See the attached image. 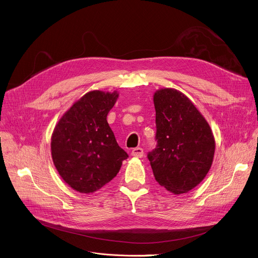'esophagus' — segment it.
I'll list each match as a JSON object with an SVG mask.
<instances>
[{
  "mask_svg": "<svg viewBox=\"0 0 258 258\" xmlns=\"http://www.w3.org/2000/svg\"><path fill=\"white\" fill-rule=\"evenodd\" d=\"M132 155H133L134 157L141 158V157H143V155H144V151H143V149H142V148H140V147H138V148L133 149V151H132Z\"/></svg>",
  "mask_w": 258,
  "mask_h": 258,
  "instance_id": "esophagus-1",
  "label": "esophagus"
}]
</instances>
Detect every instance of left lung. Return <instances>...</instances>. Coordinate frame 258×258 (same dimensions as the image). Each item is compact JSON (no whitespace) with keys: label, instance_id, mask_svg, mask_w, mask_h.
I'll use <instances>...</instances> for the list:
<instances>
[{"label":"left lung","instance_id":"1","mask_svg":"<svg viewBox=\"0 0 258 258\" xmlns=\"http://www.w3.org/2000/svg\"><path fill=\"white\" fill-rule=\"evenodd\" d=\"M156 148L148 153L155 179L167 191L188 193L208 173L215 142L191 100L174 89L155 92Z\"/></svg>","mask_w":258,"mask_h":258}]
</instances>
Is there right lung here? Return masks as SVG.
Masks as SVG:
<instances>
[{
    "instance_id": "obj_1",
    "label": "right lung",
    "mask_w": 258,
    "mask_h": 258,
    "mask_svg": "<svg viewBox=\"0 0 258 258\" xmlns=\"http://www.w3.org/2000/svg\"><path fill=\"white\" fill-rule=\"evenodd\" d=\"M118 93L92 91L60 118L51 139L54 165L68 186L94 193L118 173L128 155L118 146L107 115Z\"/></svg>"
}]
</instances>
